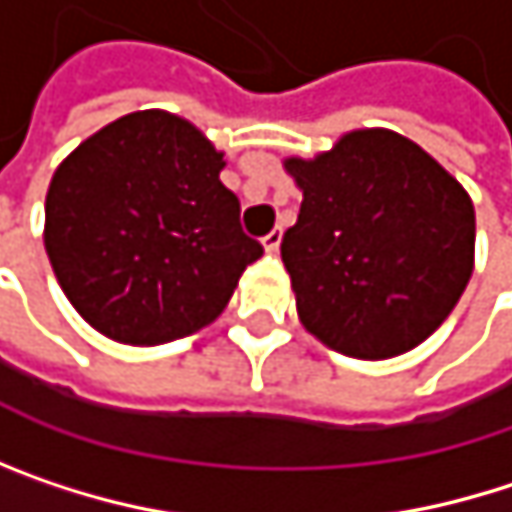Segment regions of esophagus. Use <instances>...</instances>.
I'll use <instances>...</instances> for the list:
<instances>
[{"instance_id": "esophagus-1", "label": "esophagus", "mask_w": 512, "mask_h": 512, "mask_svg": "<svg viewBox=\"0 0 512 512\" xmlns=\"http://www.w3.org/2000/svg\"><path fill=\"white\" fill-rule=\"evenodd\" d=\"M281 237H284V231H281V228H272V231L263 237V249H266V252H278V246H281Z\"/></svg>"}]
</instances>
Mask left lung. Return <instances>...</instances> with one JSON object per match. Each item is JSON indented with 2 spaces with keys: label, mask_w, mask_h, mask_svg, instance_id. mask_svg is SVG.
I'll use <instances>...</instances> for the list:
<instances>
[{
  "label": "left lung",
  "mask_w": 512,
  "mask_h": 512,
  "mask_svg": "<svg viewBox=\"0 0 512 512\" xmlns=\"http://www.w3.org/2000/svg\"><path fill=\"white\" fill-rule=\"evenodd\" d=\"M302 189L281 260L302 326L353 358L427 341L474 266V207L460 183L391 130L347 133L329 154L287 159Z\"/></svg>",
  "instance_id": "obj_1"
}]
</instances>
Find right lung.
Segmentation results:
<instances>
[{
    "label": "right lung",
    "mask_w": 512,
    "mask_h": 512,
    "mask_svg": "<svg viewBox=\"0 0 512 512\" xmlns=\"http://www.w3.org/2000/svg\"><path fill=\"white\" fill-rule=\"evenodd\" d=\"M222 154L183 118L133 112L52 174L47 255L73 308L106 338L151 347L213 323L263 255L243 234Z\"/></svg>",
    "instance_id": "add662e5"
}]
</instances>
